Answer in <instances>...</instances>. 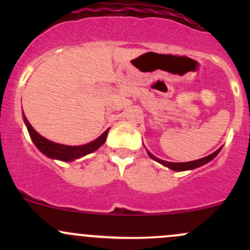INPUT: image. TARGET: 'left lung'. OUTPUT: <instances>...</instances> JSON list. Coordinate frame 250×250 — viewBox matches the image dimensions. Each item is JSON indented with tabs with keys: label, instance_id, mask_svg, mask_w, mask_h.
Returning <instances> with one entry per match:
<instances>
[{
	"label": "left lung",
	"instance_id": "8db88e82",
	"mask_svg": "<svg viewBox=\"0 0 250 250\" xmlns=\"http://www.w3.org/2000/svg\"><path fill=\"white\" fill-rule=\"evenodd\" d=\"M221 147L218 148V150L215 151V152H213L211 155L207 156V157H203V158H200V160H196V161H191V162H184V163H173V162H167V161H163V160H158L157 157H155L153 155H151L150 152L148 153V156H150L152 160L157 161V162H160L161 165L166 166V167H168L169 169H173V170H176V172H183V170H190V169H195V168H198L201 167V166L206 165V163H208L209 161L213 160L214 157H215L216 155H218L219 152H220Z\"/></svg>",
	"mask_w": 250,
	"mask_h": 250
}]
</instances>
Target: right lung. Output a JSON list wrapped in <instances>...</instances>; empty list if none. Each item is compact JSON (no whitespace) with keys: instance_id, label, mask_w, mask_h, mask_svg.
Listing matches in <instances>:
<instances>
[{"instance_id":"add662e5","label":"right lung","mask_w":250,"mask_h":250,"mask_svg":"<svg viewBox=\"0 0 250 250\" xmlns=\"http://www.w3.org/2000/svg\"><path fill=\"white\" fill-rule=\"evenodd\" d=\"M24 121L25 125H26L27 130H29V134L31 137V140L34 141V144L36 145V147L41 151L42 153L48 156L49 158H55V160L60 161H74L76 158L82 157V156L88 155V153L94 152L95 150L100 147L103 144L105 143L107 137V133H109V129L106 132L103 133L98 139H95L92 143L87 144V145H81V146H67V145H62V144L53 143V141L47 140L46 138L41 137L36 130L32 128V125H30L29 121L26 120L24 115Z\"/></svg>"}]
</instances>
